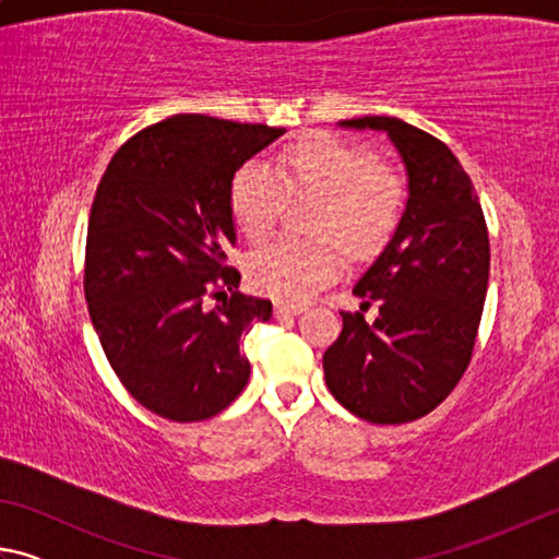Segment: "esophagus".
I'll list each match as a JSON object with an SVG mask.
<instances>
[{"instance_id":"esophagus-1","label":"esophagus","mask_w":559,"mask_h":559,"mask_svg":"<svg viewBox=\"0 0 559 559\" xmlns=\"http://www.w3.org/2000/svg\"><path fill=\"white\" fill-rule=\"evenodd\" d=\"M273 310H276L278 318H286V316L302 313V306H290V302H276V306H273Z\"/></svg>"}]
</instances>
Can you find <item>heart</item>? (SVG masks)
Wrapping results in <instances>:
<instances>
[{
  "label": "heart",
  "mask_w": 559,
  "mask_h": 559,
  "mask_svg": "<svg viewBox=\"0 0 559 559\" xmlns=\"http://www.w3.org/2000/svg\"><path fill=\"white\" fill-rule=\"evenodd\" d=\"M288 197H318L313 231L325 236H278L259 246L246 259V276L259 293L290 302L313 296L340 271L345 261L340 240L357 257L380 251L406 210L400 173L377 163L370 150L328 135L283 147L273 169L259 159L236 169L229 206L246 239H263Z\"/></svg>",
  "instance_id": "b5f03b06"
}]
</instances>
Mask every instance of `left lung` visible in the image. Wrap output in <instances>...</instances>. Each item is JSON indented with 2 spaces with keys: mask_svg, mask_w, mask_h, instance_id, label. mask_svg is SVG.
Instances as JSON below:
<instances>
[{
  "mask_svg": "<svg viewBox=\"0 0 559 559\" xmlns=\"http://www.w3.org/2000/svg\"><path fill=\"white\" fill-rule=\"evenodd\" d=\"M340 126L382 130L409 175L400 229L362 278V308L374 324L343 316V333L323 355L328 390L372 424H404L447 400L466 372L484 313L490 246L471 177L451 150L400 118L365 116Z\"/></svg>",
  "mask_w": 559,
  "mask_h": 559,
  "instance_id": "1",
  "label": "left lung"
}]
</instances>
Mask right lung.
Here are the masks:
<instances>
[{
	"label": "right lung",
	"mask_w": 559,
	"mask_h": 559,
	"mask_svg": "<svg viewBox=\"0 0 559 559\" xmlns=\"http://www.w3.org/2000/svg\"><path fill=\"white\" fill-rule=\"evenodd\" d=\"M283 128L179 112L135 132L100 177L86 236L88 313L112 372L169 421H204L249 382L241 340L271 318L229 266V185Z\"/></svg>",
	"instance_id": "right-lung-1"
}]
</instances>
